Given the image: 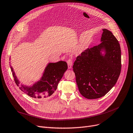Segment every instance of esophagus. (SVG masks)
I'll use <instances>...</instances> for the list:
<instances>
[{"instance_id": "34e87169", "label": "esophagus", "mask_w": 133, "mask_h": 133, "mask_svg": "<svg viewBox=\"0 0 133 133\" xmlns=\"http://www.w3.org/2000/svg\"><path fill=\"white\" fill-rule=\"evenodd\" d=\"M67 63H68V68L71 69L72 68V59L71 58H69L68 59Z\"/></svg>"}]
</instances>
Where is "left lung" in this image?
I'll return each instance as SVG.
<instances>
[{"mask_svg":"<svg viewBox=\"0 0 133 133\" xmlns=\"http://www.w3.org/2000/svg\"><path fill=\"white\" fill-rule=\"evenodd\" d=\"M101 42L77 56L72 66L79 91L88 99L104 96L115 85L121 73L118 41L111 31L103 29Z\"/></svg>","mask_w":133,"mask_h":133,"instance_id":"obj_1","label":"left lung"}]
</instances>
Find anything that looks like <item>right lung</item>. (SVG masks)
<instances>
[{"mask_svg": "<svg viewBox=\"0 0 133 133\" xmlns=\"http://www.w3.org/2000/svg\"><path fill=\"white\" fill-rule=\"evenodd\" d=\"M11 66V65H10ZM16 84L19 87L20 82L16 77L14 69L10 67ZM68 65L64 61L49 63L46 66L40 80L32 86L22 85L19 88L29 96L39 100L48 98L56 90L59 82L67 70Z\"/></svg>", "mask_w": 133, "mask_h": 133, "instance_id": "right-lung-1", "label": "right lung"}]
</instances>
